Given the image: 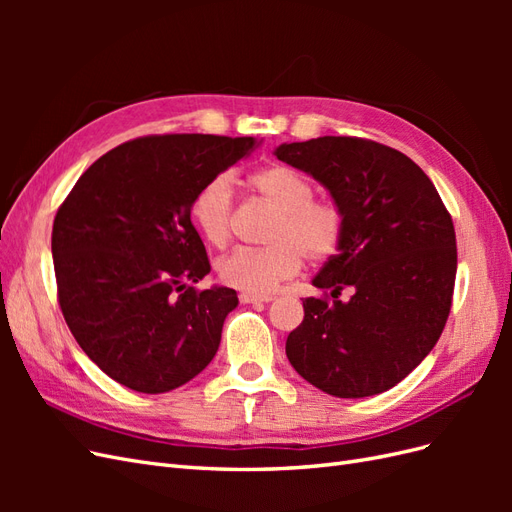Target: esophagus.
I'll return each mask as SVG.
<instances>
[{"label":"esophagus","mask_w":512,"mask_h":512,"mask_svg":"<svg viewBox=\"0 0 512 512\" xmlns=\"http://www.w3.org/2000/svg\"><path fill=\"white\" fill-rule=\"evenodd\" d=\"M241 303H245V305H256V303H271L273 301V297H254V294H241Z\"/></svg>","instance_id":"obj_1"}]
</instances>
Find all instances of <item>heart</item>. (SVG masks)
Masks as SVG:
<instances>
[{"mask_svg": "<svg viewBox=\"0 0 512 512\" xmlns=\"http://www.w3.org/2000/svg\"><path fill=\"white\" fill-rule=\"evenodd\" d=\"M252 188L280 211L267 250H235L220 260V280L245 294L269 297L282 282L299 273L303 256L327 260L344 237V215L327 200H314L312 181L284 164L262 168L250 179ZM190 218L203 239L224 247L232 235V183L226 175L200 188L190 205Z\"/></svg>", "mask_w": 512, "mask_h": 512, "instance_id": "1", "label": "heart"}]
</instances>
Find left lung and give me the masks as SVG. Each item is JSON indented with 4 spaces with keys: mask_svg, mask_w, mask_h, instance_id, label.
Listing matches in <instances>:
<instances>
[{
    "mask_svg": "<svg viewBox=\"0 0 512 512\" xmlns=\"http://www.w3.org/2000/svg\"><path fill=\"white\" fill-rule=\"evenodd\" d=\"M277 160L314 177L344 215L339 250L312 284L286 356L316 389L371 397L393 389L436 346L457 273L453 220L429 177L404 153L352 136L275 147ZM348 287V302L338 294Z\"/></svg>",
    "mask_w": 512,
    "mask_h": 512,
    "instance_id": "1",
    "label": "left lung"
}]
</instances>
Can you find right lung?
Returning <instances> with one entry per match:
<instances>
[{"instance_id": "right-lung-1", "label": "right lung", "mask_w": 512, "mask_h": 512, "mask_svg": "<svg viewBox=\"0 0 512 512\" xmlns=\"http://www.w3.org/2000/svg\"><path fill=\"white\" fill-rule=\"evenodd\" d=\"M252 136H145L76 181L53 224L59 305L83 352L138 393H168L203 371L239 305L211 271L190 205L205 183L258 149Z\"/></svg>"}]
</instances>
